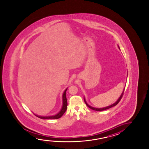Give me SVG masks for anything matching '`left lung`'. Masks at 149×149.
Here are the masks:
<instances>
[{
	"instance_id": "left-lung-1",
	"label": "left lung",
	"mask_w": 149,
	"mask_h": 149,
	"mask_svg": "<svg viewBox=\"0 0 149 149\" xmlns=\"http://www.w3.org/2000/svg\"><path fill=\"white\" fill-rule=\"evenodd\" d=\"M118 47L119 49L120 50V47H119L118 45ZM125 88H123V92H122V93H121V95L120 96V97L118 98V99L117 100V101H116L115 103H113L112 104L109 105L108 107H102V108H96V107H91V106H90V105L88 104V103H87L86 101L85 98V97H84V100L85 103H86V104L87 106L88 107H89L90 109H91L92 110H96V111H102V110H106V109H110L111 107H113L116 105L118 104V103L120 102V100H121V98L123 97V92H124V91H125Z\"/></svg>"
}]
</instances>
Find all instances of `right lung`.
Returning a JSON list of instances; mask_svg holds the SVG:
<instances>
[{"label":"right lung","mask_w":149,"mask_h":149,"mask_svg":"<svg viewBox=\"0 0 149 149\" xmlns=\"http://www.w3.org/2000/svg\"><path fill=\"white\" fill-rule=\"evenodd\" d=\"M68 88H67L63 92L62 95V101L63 104L61 110L59 111L58 113L52 116H40L37 114H35L33 113V114H35V116H36L38 118H40L42 120H46V119H58L59 118H61V116L64 114L65 111H66L67 109V101L66 95V92Z\"/></svg>","instance_id":"1"}]
</instances>
